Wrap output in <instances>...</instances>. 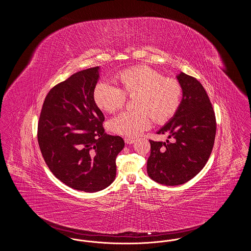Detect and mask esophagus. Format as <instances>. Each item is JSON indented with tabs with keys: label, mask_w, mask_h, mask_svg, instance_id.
<instances>
[{
	"label": "esophagus",
	"mask_w": 251,
	"mask_h": 251,
	"mask_svg": "<svg viewBox=\"0 0 251 251\" xmlns=\"http://www.w3.org/2000/svg\"><path fill=\"white\" fill-rule=\"evenodd\" d=\"M124 141H125V143L128 144V145H131V144L134 142V139L130 138V137H126V138L124 139Z\"/></svg>",
	"instance_id": "1"
}]
</instances>
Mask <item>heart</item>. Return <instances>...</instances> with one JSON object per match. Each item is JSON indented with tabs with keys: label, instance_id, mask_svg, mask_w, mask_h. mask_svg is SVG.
<instances>
[{
	"label": "heart",
	"instance_id": "1",
	"mask_svg": "<svg viewBox=\"0 0 251 251\" xmlns=\"http://www.w3.org/2000/svg\"><path fill=\"white\" fill-rule=\"evenodd\" d=\"M118 86L100 82L93 92L95 104L102 111L116 112L126 101V96H135L132 106L136 110L120 113L109 121L110 131L125 137H136L151 124L169 120L178 110L182 89L174 78L164 77L145 65L123 70L115 76Z\"/></svg>",
	"mask_w": 251,
	"mask_h": 251
}]
</instances>
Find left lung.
Segmentation results:
<instances>
[{"instance_id": "left-lung-1", "label": "left lung", "mask_w": 251, "mask_h": 251, "mask_svg": "<svg viewBox=\"0 0 251 251\" xmlns=\"http://www.w3.org/2000/svg\"><path fill=\"white\" fill-rule=\"evenodd\" d=\"M182 99L174 117L158 134L173 142L150 140L148 175L161 184L179 185L193 179L206 165L215 144V115L202 84L180 72L177 76Z\"/></svg>"}]
</instances>
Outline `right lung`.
<instances>
[{
  "instance_id": "1",
  "label": "right lung",
  "mask_w": 251,
  "mask_h": 251,
  "mask_svg": "<svg viewBox=\"0 0 251 251\" xmlns=\"http://www.w3.org/2000/svg\"><path fill=\"white\" fill-rule=\"evenodd\" d=\"M99 67L76 72L53 86L37 124L40 151L52 174L79 191H100L116 178V158L124 148L118 135L104 133V116L93 92Z\"/></svg>"
}]
</instances>
